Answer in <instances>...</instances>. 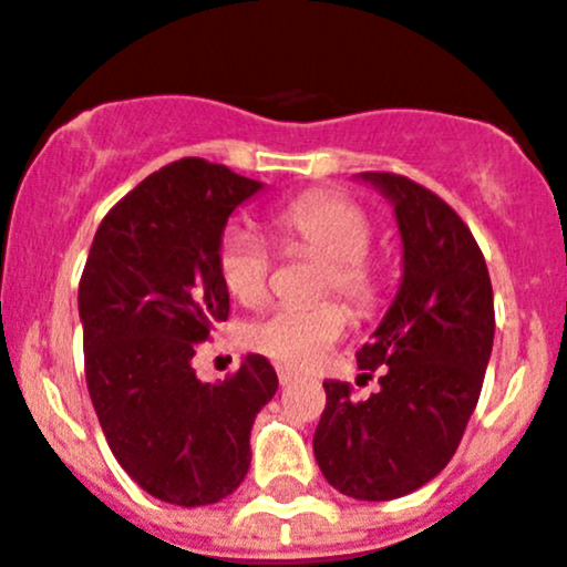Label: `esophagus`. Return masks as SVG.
<instances>
[{"mask_svg":"<svg viewBox=\"0 0 567 567\" xmlns=\"http://www.w3.org/2000/svg\"><path fill=\"white\" fill-rule=\"evenodd\" d=\"M278 380H280V385H289V383H295V380H298V374L289 372V369H278Z\"/></svg>","mask_w":567,"mask_h":567,"instance_id":"esophagus-1","label":"esophagus"}]
</instances>
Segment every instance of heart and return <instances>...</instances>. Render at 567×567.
I'll list each match as a JSON object with an SVG mask.
<instances>
[{"label":"heart","instance_id":"b5f03b06","mask_svg":"<svg viewBox=\"0 0 567 567\" xmlns=\"http://www.w3.org/2000/svg\"><path fill=\"white\" fill-rule=\"evenodd\" d=\"M272 224L287 247L312 249L327 258L320 292H338L358 312L378 303L383 284L369 258L372 221L358 204L334 193H307L280 207ZM215 264L224 289L244 307H258L267 298L269 252L252 227L229 224L218 240ZM343 329L346 309L332 300L312 307H278L249 323L244 343L287 369H312Z\"/></svg>","mask_w":567,"mask_h":567}]
</instances>
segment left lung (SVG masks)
Returning <instances> with one entry per match:
<instances>
[{
	"instance_id": "1",
	"label": "left lung",
	"mask_w": 567,
	"mask_h": 567,
	"mask_svg": "<svg viewBox=\"0 0 567 567\" xmlns=\"http://www.w3.org/2000/svg\"><path fill=\"white\" fill-rule=\"evenodd\" d=\"M358 182L394 207L403 278L358 352L360 369H380V392L354 403L352 385L327 380L312 445L329 485L383 503L437 477L457 452L494 346V292L477 240L443 198L392 173Z\"/></svg>"
}]
</instances>
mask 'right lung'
<instances>
[{
	"instance_id": "1",
	"label": "right lung",
	"mask_w": 567,
	"mask_h": 567,
	"mask_svg": "<svg viewBox=\"0 0 567 567\" xmlns=\"http://www.w3.org/2000/svg\"><path fill=\"white\" fill-rule=\"evenodd\" d=\"M264 184L182 158L104 215L82 284L84 374L110 452L164 503H221L249 471V432L278 374L247 354L227 380L195 378L193 358L229 315L218 240Z\"/></svg>"
}]
</instances>
